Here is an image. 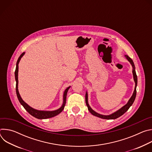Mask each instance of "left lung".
<instances>
[{
	"instance_id": "left-lung-1",
	"label": "left lung",
	"mask_w": 152,
	"mask_h": 152,
	"mask_svg": "<svg viewBox=\"0 0 152 152\" xmlns=\"http://www.w3.org/2000/svg\"><path fill=\"white\" fill-rule=\"evenodd\" d=\"M124 56L127 59V61L130 62V64L132 65V67L133 77H134V82H135V89H134V93L132 94V96H131V98L129 99V100H128L127 103L124 106L121 107L120 109H119L117 111L112 113L110 115H102V114H99V113H96L95 111H94L92 109V108L90 107V106L88 104V93H87V91H86V93H85V102H86V106H87L88 110H89L90 113H91L93 115L98 117L103 118V119H107V120H112V119H113V120H114V119H116V118L120 117L123 114H124L129 110V108L132 105L133 103L134 102L135 97H136V95H137V81H138L137 80V76L136 72H135V65H134V63L132 59L131 58L129 57L126 55H125Z\"/></svg>"
}]
</instances>
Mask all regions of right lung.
I'll return each mask as SVG.
<instances>
[{"instance_id": "right-lung-1", "label": "right lung", "mask_w": 152, "mask_h": 152, "mask_svg": "<svg viewBox=\"0 0 152 152\" xmlns=\"http://www.w3.org/2000/svg\"><path fill=\"white\" fill-rule=\"evenodd\" d=\"M25 53L23 52V53L21 54V55L18 58V59L17 61V64H16V69H15V81H16L15 90H16V94H17V98H18L20 103H21V104L24 107L25 109L33 117H34L38 119H46V118L53 117L58 115L59 113H61L63 111L64 106H65V105H66V103L67 94L68 90L70 88V86L65 90L64 94H63V103H62V106L59 108V109H58L56 110H54V111H41V110H35V109H34V108L31 107L25 102H24L22 99H21V97L19 94L18 90V64H19V62H20L21 58L23 56Z\"/></svg>"}]
</instances>
